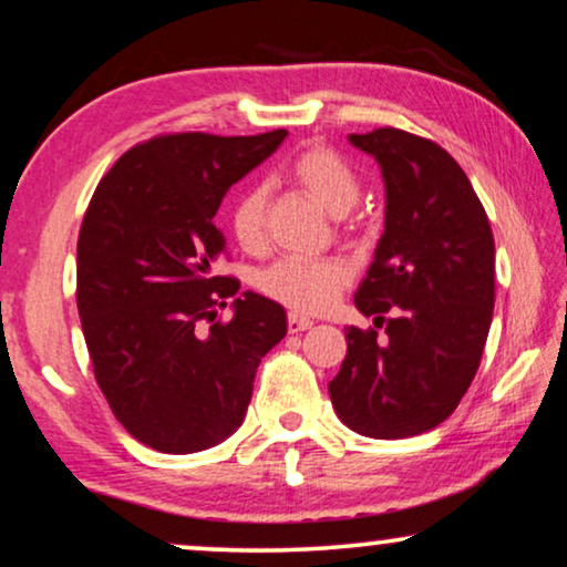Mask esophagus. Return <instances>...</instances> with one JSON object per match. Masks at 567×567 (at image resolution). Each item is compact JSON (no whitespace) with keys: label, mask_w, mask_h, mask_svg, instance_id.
I'll return each instance as SVG.
<instances>
[{"label":"esophagus","mask_w":567,"mask_h":567,"mask_svg":"<svg viewBox=\"0 0 567 567\" xmlns=\"http://www.w3.org/2000/svg\"><path fill=\"white\" fill-rule=\"evenodd\" d=\"M289 333H301V330L312 328L315 322L310 318H305V315H297V312H289Z\"/></svg>","instance_id":"esophagus-1"}]
</instances>
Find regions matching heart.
<instances>
[{"mask_svg": "<svg viewBox=\"0 0 567 567\" xmlns=\"http://www.w3.org/2000/svg\"><path fill=\"white\" fill-rule=\"evenodd\" d=\"M289 179L310 195L320 208L336 216L338 229L351 226V208L362 195L357 168L336 151L312 145L291 158ZM234 239L247 252L260 255L268 247V189L266 185H245L234 195L229 208ZM351 281L349 262L341 257H284L257 278L266 297L281 301L297 312H322L338 299Z\"/></svg>", "mask_w": 567, "mask_h": 567, "instance_id": "obj_1", "label": "heart"}]
</instances>
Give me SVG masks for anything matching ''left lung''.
I'll use <instances>...</instances> for the list:
<instances>
[{
	"label": "left lung",
	"instance_id": "8db88e82",
	"mask_svg": "<svg viewBox=\"0 0 567 567\" xmlns=\"http://www.w3.org/2000/svg\"><path fill=\"white\" fill-rule=\"evenodd\" d=\"M349 140L385 182V231L354 301L386 338L347 328V359L328 393L359 435L414 437L453 414L480 370L495 239L472 182L437 143L395 127Z\"/></svg>",
	"mask_w": 567,
	"mask_h": 567
}]
</instances>
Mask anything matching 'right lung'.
Returning a JSON list of instances; mask_svg holds the SVG:
<instances>
[{
    "mask_svg": "<svg viewBox=\"0 0 567 567\" xmlns=\"http://www.w3.org/2000/svg\"><path fill=\"white\" fill-rule=\"evenodd\" d=\"M286 130L252 137L158 135L99 182L78 237V312L101 393L122 427L161 453L218 445L245 422L260 359L286 336L274 299L213 276L226 249L220 200ZM208 321V327L202 322Z\"/></svg>",
    "mask_w": 567,
    "mask_h": 567,
    "instance_id": "obj_1",
    "label": "right lung"
}]
</instances>
